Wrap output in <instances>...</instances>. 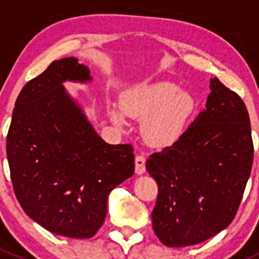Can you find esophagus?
Wrapping results in <instances>:
<instances>
[{
	"label": "esophagus",
	"mask_w": 259,
	"mask_h": 259,
	"mask_svg": "<svg viewBox=\"0 0 259 259\" xmlns=\"http://www.w3.org/2000/svg\"><path fill=\"white\" fill-rule=\"evenodd\" d=\"M135 173H145V156L142 155V154H138V155L135 156Z\"/></svg>",
	"instance_id": "obj_1"
}]
</instances>
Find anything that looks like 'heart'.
<instances>
[{
	"instance_id": "b5f03b06",
	"label": "heart",
	"mask_w": 259,
	"mask_h": 259,
	"mask_svg": "<svg viewBox=\"0 0 259 259\" xmlns=\"http://www.w3.org/2000/svg\"><path fill=\"white\" fill-rule=\"evenodd\" d=\"M195 99L170 82H158L137 89L125 96L122 109L130 116L143 119L142 134L150 145L176 142L195 110ZM116 124H124L121 114L113 111Z\"/></svg>"
}]
</instances>
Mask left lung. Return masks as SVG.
I'll use <instances>...</instances> for the list:
<instances>
[{
  "label": "left lung",
  "mask_w": 259,
  "mask_h": 259,
  "mask_svg": "<svg viewBox=\"0 0 259 259\" xmlns=\"http://www.w3.org/2000/svg\"><path fill=\"white\" fill-rule=\"evenodd\" d=\"M252 163L245 104L214 77L205 109L173 145L146 160L158 184L151 218L160 242L188 247L228 227L241 204Z\"/></svg>",
  "instance_id": "obj_1"
}]
</instances>
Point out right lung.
Returning a JSON list of instances; mask_svg holds the SVG:
<instances>
[{
  "instance_id": "obj_1",
  "label": "right lung",
  "mask_w": 259,
  "mask_h": 259,
  "mask_svg": "<svg viewBox=\"0 0 259 259\" xmlns=\"http://www.w3.org/2000/svg\"><path fill=\"white\" fill-rule=\"evenodd\" d=\"M90 79L75 57L52 61L21 90L6 140L22 209L49 232L69 238L95 236L110 192L134 174L133 146L104 142L62 88L66 80Z\"/></svg>"
}]
</instances>
